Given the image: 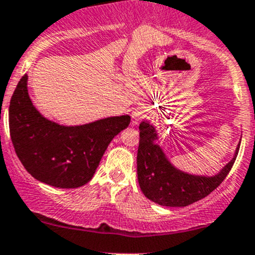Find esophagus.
Segmentation results:
<instances>
[{
	"label": "esophagus",
	"mask_w": 255,
	"mask_h": 255,
	"mask_svg": "<svg viewBox=\"0 0 255 255\" xmlns=\"http://www.w3.org/2000/svg\"><path fill=\"white\" fill-rule=\"evenodd\" d=\"M146 115H148V110H146L145 107H144V106H138V107H135V109L133 110V112H132V120H133V122H134V123L139 122V121L143 120L144 117L146 116Z\"/></svg>",
	"instance_id": "obj_1"
}]
</instances>
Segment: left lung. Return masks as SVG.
I'll return each instance as SVG.
<instances>
[{
  "instance_id": "1",
  "label": "left lung",
  "mask_w": 255,
  "mask_h": 255,
  "mask_svg": "<svg viewBox=\"0 0 255 255\" xmlns=\"http://www.w3.org/2000/svg\"><path fill=\"white\" fill-rule=\"evenodd\" d=\"M136 173L141 192L148 199L162 206H187L210 194L221 184L234 166L240 150L218 173L194 175L176 167L159 143V133L149 122L139 125Z\"/></svg>"
}]
</instances>
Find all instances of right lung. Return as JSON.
<instances>
[{
  "label": "right lung",
  "mask_w": 255,
  "mask_h": 255,
  "mask_svg": "<svg viewBox=\"0 0 255 255\" xmlns=\"http://www.w3.org/2000/svg\"><path fill=\"white\" fill-rule=\"evenodd\" d=\"M130 116L64 126L40 114L21 77L9 104V133L17 156L37 181L56 188H78L93 178L104 152Z\"/></svg>",
  "instance_id": "add662e5"
}]
</instances>
